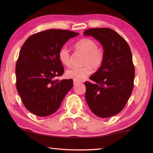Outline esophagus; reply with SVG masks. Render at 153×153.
Segmentation results:
<instances>
[{"label":"esophagus","mask_w":153,"mask_h":153,"mask_svg":"<svg viewBox=\"0 0 153 153\" xmlns=\"http://www.w3.org/2000/svg\"><path fill=\"white\" fill-rule=\"evenodd\" d=\"M78 84H79V81H76V80H74V86H76Z\"/></svg>","instance_id":"obj_1"}]
</instances>
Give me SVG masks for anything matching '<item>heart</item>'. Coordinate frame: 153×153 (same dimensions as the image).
I'll use <instances>...</instances> for the list:
<instances>
[{"mask_svg":"<svg viewBox=\"0 0 153 153\" xmlns=\"http://www.w3.org/2000/svg\"><path fill=\"white\" fill-rule=\"evenodd\" d=\"M75 48L77 51L85 54L82 67H73L66 71L67 78L76 81H81L92 73L93 68L99 69L105 60V53L102 49L98 47L95 40L90 38H82L75 44ZM59 59L61 63L69 67L71 65V55L66 47H63L59 52Z\"/></svg>","mask_w":153,"mask_h":153,"instance_id":"1","label":"heart"}]
</instances>
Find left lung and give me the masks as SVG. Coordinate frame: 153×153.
Listing matches in <instances>:
<instances>
[{
  "mask_svg": "<svg viewBox=\"0 0 153 153\" xmlns=\"http://www.w3.org/2000/svg\"><path fill=\"white\" fill-rule=\"evenodd\" d=\"M84 34L92 36L103 46L102 66L85 82L86 100L92 112L107 118L125 107L134 88L135 69L130 48L125 39L110 28H90Z\"/></svg>",
  "mask_w": 153,
  "mask_h": 153,
  "instance_id": "left-lung-1",
  "label": "left lung"
}]
</instances>
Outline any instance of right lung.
I'll return each mask as SVG.
<instances>
[{"mask_svg": "<svg viewBox=\"0 0 153 153\" xmlns=\"http://www.w3.org/2000/svg\"><path fill=\"white\" fill-rule=\"evenodd\" d=\"M69 30H48L30 36L21 48L15 67L16 88L27 109L40 117L58 110L73 86V79H55L64 73L59 52L69 38Z\"/></svg>", "mask_w": 153, "mask_h": 153, "instance_id": "obj_1", "label": "right lung"}]
</instances>
